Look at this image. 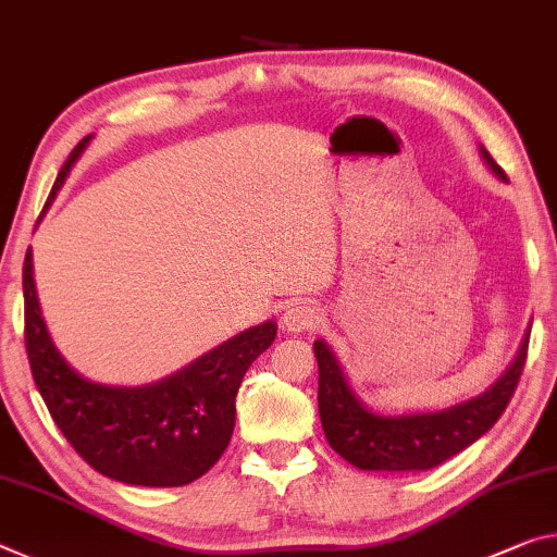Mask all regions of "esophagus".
Returning a JSON list of instances; mask_svg holds the SVG:
<instances>
[{
	"label": "esophagus",
	"mask_w": 557,
	"mask_h": 557,
	"mask_svg": "<svg viewBox=\"0 0 557 557\" xmlns=\"http://www.w3.org/2000/svg\"><path fill=\"white\" fill-rule=\"evenodd\" d=\"M321 321V315L313 306L308 304H294L288 306L284 315H281V325L286 327L288 333H306V331H313V327Z\"/></svg>",
	"instance_id": "1"
}]
</instances>
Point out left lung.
Returning a JSON list of instances; mask_svg holds the SVG:
<instances>
[{
    "mask_svg": "<svg viewBox=\"0 0 557 557\" xmlns=\"http://www.w3.org/2000/svg\"><path fill=\"white\" fill-rule=\"evenodd\" d=\"M479 154L484 165L500 182H506L504 170L496 165L484 145H479ZM528 335L531 325L513 362L486 392L446 409L403 414H382L364 405L345 375L338 355L323 338H318L313 343L318 360V412L327 444L362 471H426L440 467L481 440L504 414L521 380Z\"/></svg>",
    "mask_w": 557,
    "mask_h": 557,
    "instance_id": "obj_1",
    "label": "left lung"
}]
</instances>
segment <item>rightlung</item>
I'll list each match as a JSON object with an SVG mask.
<instances>
[{
    "mask_svg": "<svg viewBox=\"0 0 557 557\" xmlns=\"http://www.w3.org/2000/svg\"><path fill=\"white\" fill-rule=\"evenodd\" d=\"M90 140L94 135H86L63 162L44 212ZM273 338L276 321H263L158 382L138 387L94 382L53 345L36 296L32 249L26 251L24 341L36 389L73 449L121 484L185 486L205 476L230 446L234 399L246 370Z\"/></svg>",
    "mask_w": 557,
    "mask_h": 557,
    "instance_id": "add662e5",
    "label": "right lung"
}]
</instances>
